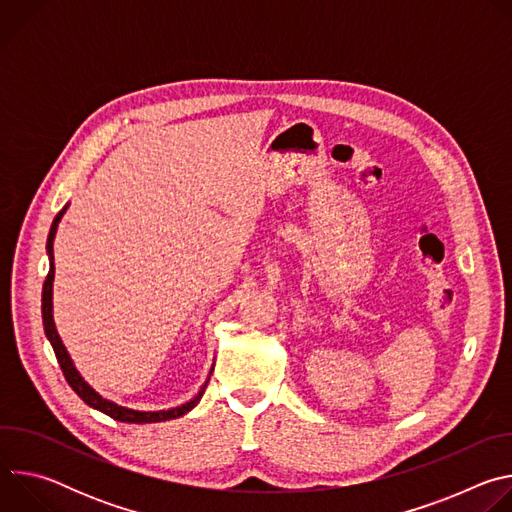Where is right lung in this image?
Masks as SVG:
<instances>
[{"mask_svg":"<svg viewBox=\"0 0 512 512\" xmlns=\"http://www.w3.org/2000/svg\"><path fill=\"white\" fill-rule=\"evenodd\" d=\"M64 214V208L56 214L54 223L50 227V235H48V243H46V249H48V257H50V271L46 275V281H44V287H42V320H44V332H46V338L50 340L52 348H54V354H56V360L60 364L62 369V375L66 379V383L72 387V391H75L89 407L93 409H99L103 411L105 415L117 419V421H123V423H156V421H168V419H176V417H182L184 413H188L202 397L204 393V387L202 391L192 399L188 401L186 405L182 407H174V409H168V411H133V409H127V407H121V405H115L113 401H107L103 399L101 395H97L85 381L83 377L77 373V369L72 367V360L54 328V320H52V281H54V249H52V243H54V235H56V229H58V223L60 218Z\"/></svg>","mask_w":512,"mask_h":512,"instance_id":"1","label":"right lung"}]
</instances>
